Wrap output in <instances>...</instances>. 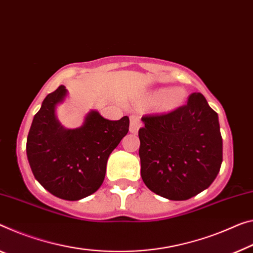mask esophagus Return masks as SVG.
Returning <instances> with one entry per match:
<instances>
[{"instance_id":"1","label":"esophagus","mask_w":253,"mask_h":253,"mask_svg":"<svg viewBox=\"0 0 253 253\" xmlns=\"http://www.w3.org/2000/svg\"><path fill=\"white\" fill-rule=\"evenodd\" d=\"M141 126V121H140L138 115L130 116V132L131 133H137L139 127Z\"/></svg>"}]
</instances>
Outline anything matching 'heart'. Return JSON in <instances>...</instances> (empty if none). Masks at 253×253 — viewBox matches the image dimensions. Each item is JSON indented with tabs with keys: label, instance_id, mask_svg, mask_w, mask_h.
<instances>
[{
	"label": "heart",
	"instance_id": "b5f03b06",
	"mask_svg": "<svg viewBox=\"0 0 253 253\" xmlns=\"http://www.w3.org/2000/svg\"><path fill=\"white\" fill-rule=\"evenodd\" d=\"M161 95L162 97L158 102V108L162 112H172L176 110L183 104L185 97L183 89L181 88H174L169 91H166L165 89H158V90L151 92L148 97L150 99H155Z\"/></svg>",
	"mask_w": 253,
	"mask_h": 253
}]
</instances>
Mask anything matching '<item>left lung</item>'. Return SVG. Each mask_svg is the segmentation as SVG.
<instances>
[{
    "instance_id": "obj_1",
    "label": "left lung",
    "mask_w": 253,
    "mask_h": 253,
    "mask_svg": "<svg viewBox=\"0 0 253 253\" xmlns=\"http://www.w3.org/2000/svg\"><path fill=\"white\" fill-rule=\"evenodd\" d=\"M139 129L141 177L169 200H186L215 180L223 162L218 115L200 92L169 113L143 115Z\"/></svg>"
}]
</instances>
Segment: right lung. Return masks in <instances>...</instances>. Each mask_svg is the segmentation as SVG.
<instances>
[{"label": "right lung", "mask_w": 253, "mask_h": 253, "mask_svg": "<svg viewBox=\"0 0 253 253\" xmlns=\"http://www.w3.org/2000/svg\"><path fill=\"white\" fill-rule=\"evenodd\" d=\"M67 89L60 86L42 100L27 138V157L36 180L55 197L79 200L96 192L107 159L129 132V118L110 121L91 111L84 126L67 130L55 118Z\"/></svg>", "instance_id": "right-lung-1"}]
</instances>
